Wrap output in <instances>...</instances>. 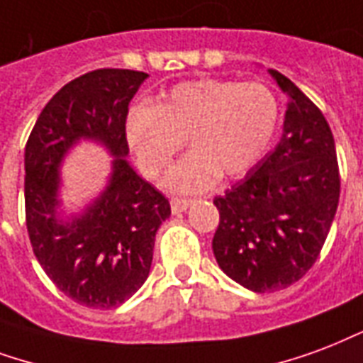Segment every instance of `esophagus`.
<instances>
[{
    "instance_id": "34e87169",
    "label": "esophagus",
    "mask_w": 363,
    "mask_h": 363,
    "mask_svg": "<svg viewBox=\"0 0 363 363\" xmlns=\"http://www.w3.org/2000/svg\"><path fill=\"white\" fill-rule=\"evenodd\" d=\"M190 203H192V200H186V198H171V211L181 213V211L189 208Z\"/></svg>"
}]
</instances>
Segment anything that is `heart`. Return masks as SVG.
Here are the masks:
<instances>
[{
	"instance_id": "heart-1",
	"label": "heart",
	"mask_w": 363,
	"mask_h": 363,
	"mask_svg": "<svg viewBox=\"0 0 363 363\" xmlns=\"http://www.w3.org/2000/svg\"><path fill=\"white\" fill-rule=\"evenodd\" d=\"M277 123V98L262 82L200 79L177 84L157 107H130L125 138L147 179H157L189 142L192 152L169 171L165 186L196 194L217 174L235 179L254 167Z\"/></svg>"
}]
</instances>
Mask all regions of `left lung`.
I'll use <instances>...</instances> for the list:
<instances>
[{
  "label": "left lung",
  "instance_id": "obj_1",
  "mask_svg": "<svg viewBox=\"0 0 363 363\" xmlns=\"http://www.w3.org/2000/svg\"><path fill=\"white\" fill-rule=\"evenodd\" d=\"M289 94L281 140L242 181L217 196L213 254L233 281L254 292H275L315 264L340 196L337 150L319 107L284 74Z\"/></svg>",
  "mask_w": 363,
  "mask_h": 363
}]
</instances>
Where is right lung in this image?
Wrapping results in <instances>:
<instances>
[{
	"instance_id": "add662e5",
	"label": "right lung",
	"mask_w": 363,
	"mask_h": 363,
	"mask_svg": "<svg viewBox=\"0 0 363 363\" xmlns=\"http://www.w3.org/2000/svg\"><path fill=\"white\" fill-rule=\"evenodd\" d=\"M147 79L128 69H98L71 80L42 109L24 147V211L34 256L74 302L111 310L147 279L155 233L171 216L160 190L125 160L128 104ZM80 138L116 155L108 189L82 216L57 219L58 165Z\"/></svg>"
}]
</instances>
